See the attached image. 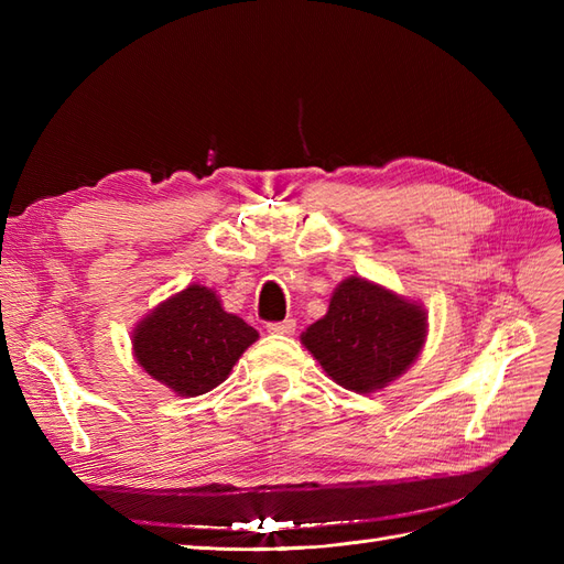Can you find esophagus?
Wrapping results in <instances>:
<instances>
[{
	"label": "esophagus",
	"instance_id": "34e87169",
	"mask_svg": "<svg viewBox=\"0 0 564 564\" xmlns=\"http://www.w3.org/2000/svg\"><path fill=\"white\" fill-rule=\"evenodd\" d=\"M268 334H294L296 332V319H282V322H270L268 324Z\"/></svg>",
	"mask_w": 564,
	"mask_h": 564
}]
</instances>
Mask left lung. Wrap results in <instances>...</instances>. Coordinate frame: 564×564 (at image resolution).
<instances>
[{
  "instance_id": "obj_1",
  "label": "left lung",
  "mask_w": 564,
  "mask_h": 564,
  "mask_svg": "<svg viewBox=\"0 0 564 564\" xmlns=\"http://www.w3.org/2000/svg\"><path fill=\"white\" fill-rule=\"evenodd\" d=\"M429 334V315L416 301L362 278L340 282L329 311L301 334L303 346L338 386L373 392L412 365Z\"/></svg>"
}]
</instances>
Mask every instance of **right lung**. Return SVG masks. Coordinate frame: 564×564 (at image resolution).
<instances>
[{
    "label": "right lung",
    "instance_id": "right-lung-1",
    "mask_svg": "<svg viewBox=\"0 0 564 564\" xmlns=\"http://www.w3.org/2000/svg\"><path fill=\"white\" fill-rule=\"evenodd\" d=\"M259 332L226 313L209 286L191 284L135 324V362L176 395H204L228 379Z\"/></svg>",
    "mask_w": 564,
    "mask_h": 564
}]
</instances>
